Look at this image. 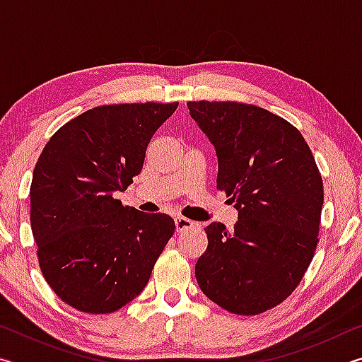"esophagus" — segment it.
<instances>
[{
    "instance_id": "34e87169",
    "label": "esophagus",
    "mask_w": 362,
    "mask_h": 362,
    "mask_svg": "<svg viewBox=\"0 0 362 362\" xmlns=\"http://www.w3.org/2000/svg\"><path fill=\"white\" fill-rule=\"evenodd\" d=\"M196 223L193 222V220H189V218H187V217H182V216H179V217H175V230L177 231H187V230H189V228H193Z\"/></svg>"
}]
</instances>
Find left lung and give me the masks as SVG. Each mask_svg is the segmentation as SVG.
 Returning <instances> with one entry per match:
<instances>
[{
	"instance_id": "1",
	"label": "left lung",
	"mask_w": 362,
	"mask_h": 362,
	"mask_svg": "<svg viewBox=\"0 0 362 362\" xmlns=\"http://www.w3.org/2000/svg\"><path fill=\"white\" fill-rule=\"evenodd\" d=\"M187 105L216 148L217 188L238 211L233 231L220 222L204 228L196 281L230 313H263L291 296L313 259L321 174L302 134L278 115L236 102Z\"/></svg>"
}]
</instances>
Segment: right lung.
<instances>
[{
	"mask_svg": "<svg viewBox=\"0 0 362 362\" xmlns=\"http://www.w3.org/2000/svg\"><path fill=\"white\" fill-rule=\"evenodd\" d=\"M179 103H121L81 113L54 134L30 187L42 276L84 313H113L144 291L175 223L115 199L144 168L153 134Z\"/></svg>",
	"mask_w": 362,
	"mask_h": 362,
	"instance_id": "obj_1",
	"label": "right lung"
}]
</instances>
